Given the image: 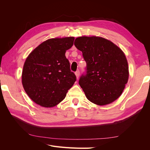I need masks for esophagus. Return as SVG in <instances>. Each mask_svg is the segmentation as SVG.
Segmentation results:
<instances>
[{"instance_id":"obj_1","label":"esophagus","mask_w":150,"mask_h":150,"mask_svg":"<svg viewBox=\"0 0 150 150\" xmlns=\"http://www.w3.org/2000/svg\"><path fill=\"white\" fill-rule=\"evenodd\" d=\"M75 75H76V76L77 79H78V78H79V75H80V72H79V71H77L75 72Z\"/></svg>"}]
</instances>
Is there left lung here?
<instances>
[{
  "label": "left lung",
  "mask_w": 150,
  "mask_h": 150,
  "mask_svg": "<svg viewBox=\"0 0 150 150\" xmlns=\"http://www.w3.org/2000/svg\"><path fill=\"white\" fill-rule=\"evenodd\" d=\"M82 51L87 74L79 84L89 101L99 106L111 104L123 92L129 78L128 61L123 51L111 40L98 36L75 39Z\"/></svg>",
  "instance_id": "left-lung-1"
}]
</instances>
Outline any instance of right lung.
<instances>
[{"instance_id": "right-lung-1", "label": "right lung", "mask_w": 150, "mask_h": 150, "mask_svg": "<svg viewBox=\"0 0 150 150\" xmlns=\"http://www.w3.org/2000/svg\"><path fill=\"white\" fill-rule=\"evenodd\" d=\"M74 37L49 39L26 58L22 72L25 93L35 103L52 108L60 103L76 80L65 56Z\"/></svg>"}]
</instances>
